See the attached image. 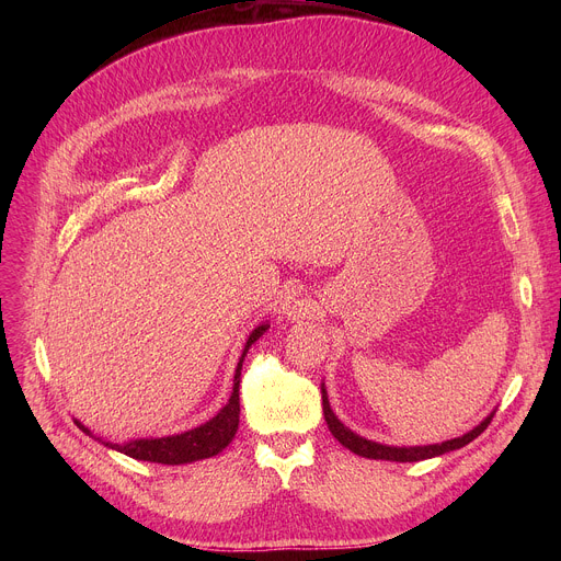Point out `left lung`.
I'll return each mask as SVG.
<instances>
[{"mask_svg": "<svg viewBox=\"0 0 561 561\" xmlns=\"http://www.w3.org/2000/svg\"><path fill=\"white\" fill-rule=\"evenodd\" d=\"M322 407H324V417H327V424H329V431L333 433V437L344 446L348 448L351 453L359 455V457H368V459H386V461H422V459H431V457H439L444 453H450V450H457L466 444H470L474 437L482 435L486 431V426L491 424L495 411L484 417L482 422H479L472 431L463 433L461 437H455V439H448V442H442V444H428V446H386V444H379V442H373V439H366L357 433H353L348 426H344L337 415L333 413L331 409V402H329V392H327V386L322 383Z\"/></svg>", "mask_w": 561, "mask_h": 561, "instance_id": "8db88e82", "label": "left lung"}]
</instances>
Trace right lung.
<instances>
[{
    "label": "right lung",
    "mask_w": 561,
    "mask_h": 561,
    "mask_svg": "<svg viewBox=\"0 0 561 561\" xmlns=\"http://www.w3.org/2000/svg\"><path fill=\"white\" fill-rule=\"evenodd\" d=\"M271 329L268 322L260 324L247 340L242 357L237 362L234 368V379H232V392L228 397L226 407L206 424L178 433V435H169V437H148V439H130L124 444L117 442H106L102 437L100 439L106 448H113L117 453H124L133 459L139 461H154V463H169V466H180V463H191V461H199V459H208L215 457L217 453H221L234 437L237 426H239V381H242V364L244 357L249 353V348ZM75 424L82 428L87 435L93 437V433L82 424L77 422Z\"/></svg>",
    "instance_id": "right-lung-1"
}]
</instances>
